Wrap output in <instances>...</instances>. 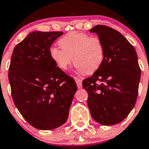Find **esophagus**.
Returning <instances> with one entry per match:
<instances>
[{
	"instance_id": "obj_1",
	"label": "esophagus",
	"mask_w": 149,
	"mask_h": 149,
	"mask_svg": "<svg viewBox=\"0 0 149 149\" xmlns=\"http://www.w3.org/2000/svg\"><path fill=\"white\" fill-rule=\"evenodd\" d=\"M75 81L76 82V85H77V87L78 88H82V81L81 79L79 78H77V77H75Z\"/></svg>"
}]
</instances>
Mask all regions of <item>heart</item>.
Returning a JSON list of instances; mask_svg holds the SVG:
<instances>
[{"instance_id": "obj_1", "label": "heart", "mask_w": 149, "mask_h": 149, "mask_svg": "<svg viewBox=\"0 0 149 149\" xmlns=\"http://www.w3.org/2000/svg\"><path fill=\"white\" fill-rule=\"evenodd\" d=\"M58 45L62 49L52 47L49 57L62 70L68 69L73 61L79 73L92 74L104 61L105 49L102 41L84 32H70L59 40Z\"/></svg>"}]
</instances>
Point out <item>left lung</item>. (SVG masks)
<instances>
[{"instance_id":"obj_1","label":"left lung","mask_w":149,"mask_h":149,"mask_svg":"<svg viewBox=\"0 0 149 149\" xmlns=\"http://www.w3.org/2000/svg\"><path fill=\"white\" fill-rule=\"evenodd\" d=\"M96 33L105 49L101 67L82 81L88 94L91 116L102 125H113L125 119L135 106L141 70L135 49L116 30L98 24Z\"/></svg>"}]
</instances>
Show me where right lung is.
<instances>
[{"label":"right lung","instance_id":"right-lung-1","mask_svg":"<svg viewBox=\"0 0 149 149\" xmlns=\"http://www.w3.org/2000/svg\"><path fill=\"white\" fill-rule=\"evenodd\" d=\"M60 31H33L14 48L9 82L15 107L39 130H52L67 121L77 91L74 79L59 69L49 57Z\"/></svg>","mask_w":149,"mask_h":149}]
</instances>
